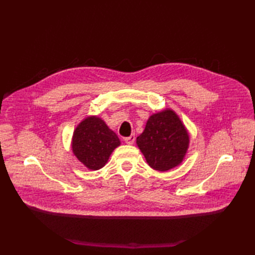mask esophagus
<instances>
[{
  "instance_id": "34e87169",
  "label": "esophagus",
  "mask_w": 255,
  "mask_h": 255,
  "mask_svg": "<svg viewBox=\"0 0 255 255\" xmlns=\"http://www.w3.org/2000/svg\"><path fill=\"white\" fill-rule=\"evenodd\" d=\"M134 139H136L134 134H131V136L125 138V142H126L127 144H132L134 142Z\"/></svg>"
}]
</instances>
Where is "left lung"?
Returning <instances> with one entry per match:
<instances>
[{
  "label": "left lung",
  "mask_w": 255,
  "mask_h": 255,
  "mask_svg": "<svg viewBox=\"0 0 255 255\" xmlns=\"http://www.w3.org/2000/svg\"><path fill=\"white\" fill-rule=\"evenodd\" d=\"M136 142L148 164L156 171L165 172L183 162L189 145V134L177 114L165 108L149 117Z\"/></svg>",
  "instance_id": "1"
}]
</instances>
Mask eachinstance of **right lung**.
Masks as SVG:
<instances>
[{"instance_id": "right-lung-1", "label": "right lung", "mask_w": 255, "mask_h": 255, "mask_svg": "<svg viewBox=\"0 0 255 255\" xmlns=\"http://www.w3.org/2000/svg\"><path fill=\"white\" fill-rule=\"evenodd\" d=\"M121 140L102 118L88 116L74 129L71 148L77 159L89 170L104 166Z\"/></svg>"}]
</instances>
